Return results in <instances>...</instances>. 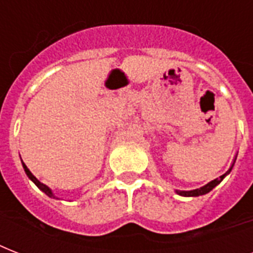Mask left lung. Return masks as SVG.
<instances>
[{"label": "left lung", "instance_id": "8db88e82", "mask_svg": "<svg viewBox=\"0 0 253 253\" xmlns=\"http://www.w3.org/2000/svg\"><path fill=\"white\" fill-rule=\"evenodd\" d=\"M235 160H236V158H235ZM235 160H234V163H232L231 168L228 169L227 172L224 173V174H222L219 178H215V180L210 181L209 184H206L205 186H202V188H200V189H193V190H176V193L178 194V196H182V197H198V196H204V194H208L209 192H211L212 189L215 188L216 185L220 184V181L223 180L224 177L227 176V174H230L232 167H234V164H235Z\"/></svg>", "mask_w": 253, "mask_h": 253}]
</instances>
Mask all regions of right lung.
Instances as JSON below:
<instances>
[{
    "instance_id": "1",
    "label": "right lung",
    "mask_w": 253,
    "mask_h": 253,
    "mask_svg": "<svg viewBox=\"0 0 253 253\" xmlns=\"http://www.w3.org/2000/svg\"><path fill=\"white\" fill-rule=\"evenodd\" d=\"M21 162H22V160H21ZM22 166H23V169H25V172H26V174H27V177H29L30 180L33 181L34 184L37 185L38 188L41 189L42 192L45 193V194H47V196H48L49 198H56V200H59V198H57V197L55 196V194H53L52 190H51V189H49L48 186H47V185H44V184H43V182H41V181L38 180L37 177L34 176L33 173L30 172V169L27 168V167H26V164H25V163H23V162H22Z\"/></svg>"
}]
</instances>
